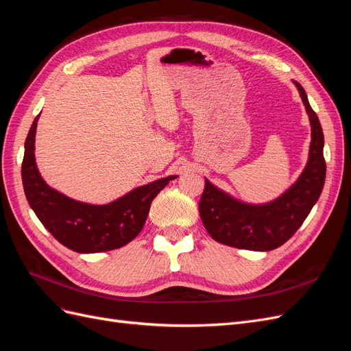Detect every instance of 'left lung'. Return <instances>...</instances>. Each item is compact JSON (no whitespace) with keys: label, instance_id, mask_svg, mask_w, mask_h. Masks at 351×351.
<instances>
[{"label":"left lung","instance_id":"8db88e82","mask_svg":"<svg viewBox=\"0 0 351 351\" xmlns=\"http://www.w3.org/2000/svg\"><path fill=\"white\" fill-rule=\"evenodd\" d=\"M312 127L309 159L297 182L268 204H246L205 178L199 214L209 236L231 247L268 252L280 247L300 228L319 199L326 174L324 132L300 83L293 80Z\"/></svg>","mask_w":351,"mask_h":351}]
</instances>
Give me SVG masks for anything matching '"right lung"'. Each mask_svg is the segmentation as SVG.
Returning a JSON list of instances; mask_svg holds the SVG:
<instances>
[{"instance_id":"right-lung-1","label":"right lung","mask_w":351,"mask_h":351,"mask_svg":"<svg viewBox=\"0 0 351 351\" xmlns=\"http://www.w3.org/2000/svg\"><path fill=\"white\" fill-rule=\"evenodd\" d=\"M39 115L27 133L22 164L25 195L39 221L61 244L77 253L108 252L130 243L142 231L152 200L177 176L136 187L107 205L74 200L49 187L36 167L35 134Z\"/></svg>"}]
</instances>
